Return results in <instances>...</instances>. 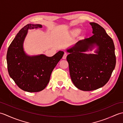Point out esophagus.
Listing matches in <instances>:
<instances>
[{"instance_id":"esophagus-1","label":"esophagus","mask_w":123,"mask_h":123,"mask_svg":"<svg viewBox=\"0 0 123 123\" xmlns=\"http://www.w3.org/2000/svg\"><path fill=\"white\" fill-rule=\"evenodd\" d=\"M67 53H64V54H63V57H62V59H66V57H67Z\"/></svg>"}]
</instances>
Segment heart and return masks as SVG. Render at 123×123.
I'll use <instances>...</instances> for the list:
<instances>
[{"mask_svg":"<svg viewBox=\"0 0 123 123\" xmlns=\"http://www.w3.org/2000/svg\"><path fill=\"white\" fill-rule=\"evenodd\" d=\"M80 32V30L79 28H75V29L72 30L71 31V32H70V36H71V37H75V36H76L77 35L79 34Z\"/></svg>","mask_w":123,"mask_h":123,"instance_id":"1","label":"heart"}]
</instances>
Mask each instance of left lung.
<instances>
[{
  "mask_svg": "<svg viewBox=\"0 0 123 123\" xmlns=\"http://www.w3.org/2000/svg\"><path fill=\"white\" fill-rule=\"evenodd\" d=\"M93 35L80 40L68 49L67 56L70 77L79 89L92 91L105 86L116 66L115 46L105 29L96 23H90ZM94 45L98 46L96 54H86Z\"/></svg>",
  "mask_w": 123,
  "mask_h": 123,
  "instance_id": "obj_1",
  "label": "left lung"
}]
</instances>
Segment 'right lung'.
I'll use <instances>...</instances> for the list:
<instances>
[{
    "mask_svg": "<svg viewBox=\"0 0 123 123\" xmlns=\"http://www.w3.org/2000/svg\"><path fill=\"white\" fill-rule=\"evenodd\" d=\"M42 27L40 24L25 26L10 44L7 53L10 77L18 87L30 92H39L46 87L52 71L64 54L63 51H59L51 57L43 54L30 56L25 54L23 44L28 30Z\"/></svg>",
    "mask_w": 123,
    "mask_h": 123,
    "instance_id": "obj_1",
    "label": "right lung"
}]
</instances>
